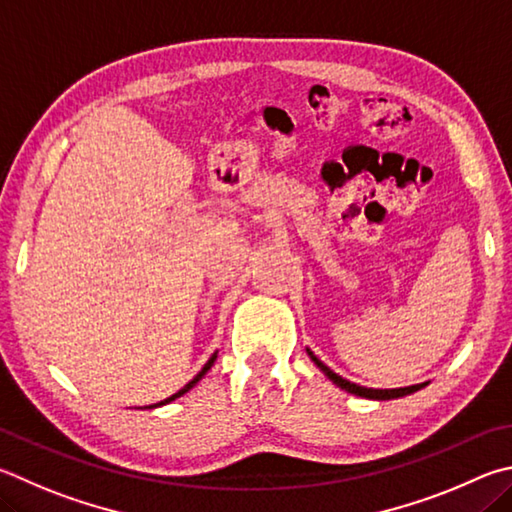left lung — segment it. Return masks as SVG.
Wrapping results in <instances>:
<instances>
[{
    "instance_id": "1",
    "label": "left lung",
    "mask_w": 512,
    "mask_h": 512,
    "mask_svg": "<svg viewBox=\"0 0 512 512\" xmlns=\"http://www.w3.org/2000/svg\"><path fill=\"white\" fill-rule=\"evenodd\" d=\"M306 351H309V349H306ZM309 356H311V360L315 362V365H318V367L324 371V374L329 376V380H333V383H336L338 387H342V389H345V392H349V394H356V396H362V398H371V401H389V398H401V396L414 394V392H418V389H421V387H425V383L412 385V387H401V389H371V387H360V385L349 383V380L338 376L336 371H331L327 365H324V362H322L320 358L313 356V351H309Z\"/></svg>"
}]
</instances>
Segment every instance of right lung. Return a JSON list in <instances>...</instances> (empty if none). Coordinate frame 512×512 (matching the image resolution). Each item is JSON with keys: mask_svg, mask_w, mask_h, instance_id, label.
<instances>
[{"mask_svg": "<svg viewBox=\"0 0 512 512\" xmlns=\"http://www.w3.org/2000/svg\"><path fill=\"white\" fill-rule=\"evenodd\" d=\"M215 360H217V353H212V356H210V360L206 362V365H203V369L199 371V374H197V376H194V378L190 380V383H188V385H185V387H181V389H179V392H176V394H172L170 398H165V401H161V403L147 405V410H154V407H161V405H165V403H170V401H174V398H179V396H183L185 392H190V389H192L194 385H197V383H199V380H201L203 376H206V374H208V369H210L212 365H215Z\"/></svg>", "mask_w": 512, "mask_h": 512, "instance_id": "right-lung-1", "label": "right lung"}]
</instances>
